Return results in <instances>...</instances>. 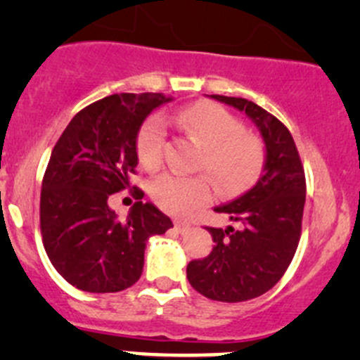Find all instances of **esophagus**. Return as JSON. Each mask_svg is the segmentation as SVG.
Here are the masks:
<instances>
[{
    "label": "esophagus",
    "instance_id": "1",
    "mask_svg": "<svg viewBox=\"0 0 360 360\" xmlns=\"http://www.w3.org/2000/svg\"><path fill=\"white\" fill-rule=\"evenodd\" d=\"M190 226H191V224L186 223V221H179V219L174 221V228H176L179 233H184V231H188V230H190Z\"/></svg>",
    "mask_w": 360,
    "mask_h": 360
}]
</instances>
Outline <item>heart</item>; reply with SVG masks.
Listing matches in <instances>:
<instances>
[{"label": "heart", "instance_id": "1", "mask_svg": "<svg viewBox=\"0 0 360 360\" xmlns=\"http://www.w3.org/2000/svg\"><path fill=\"white\" fill-rule=\"evenodd\" d=\"M176 122L200 144L197 165L212 176L224 193L244 190L259 177L266 158L263 141L244 130L240 120L230 111L200 101L184 108ZM165 137V123L160 116H151L143 123L137 132L136 153L144 169L155 170L162 165ZM150 193L160 209L184 216L212 198V184L202 174L167 172L153 179Z\"/></svg>", "mask_w": 360, "mask_h": 360}]
</instances>
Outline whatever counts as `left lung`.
<instances>
[{
	"label": "left lung",
	"instance_id": "8db88e82",
	"mask_svg": "<svg viewBox=\"0 0 360 360\" xmlns=\"http://www.w3.org/2000/svg\"><path fill=\"white\" fill-rule=\"evenodd\" d=\"M212 97L256 123L266 160L256 186L214 209L235 226L207 228L216 245L203 259L190 261L186 277L209 300L238 303L270 291L291 264L301 237L307 181L291 132L281 120L242 97Z\"/></svg>",
	"mask_w": 360,
	"mask_h": 360
}]
</instances>
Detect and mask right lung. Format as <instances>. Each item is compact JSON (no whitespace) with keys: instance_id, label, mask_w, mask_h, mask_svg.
Wrapping results in <instances>:
<instances>
[{"instance_id":"1","label":"right lung","mask_w":360,"mask_h":360,"mask_svg":"<svg viewBox=\"0 0 360 360\" xmlns=\"http://www.w3.org/2000/svg\"><path fill=\"white\" fill-rule=\"evenodd\" d=\"M162 94H115L76 112L53 146L41 183L39 228L53 268L86 292H118L139 281L144 249L172 221L143 190H130L136 203L125 221L108 205L112 193L130 186L136 174V139Z\"/></svg>"}]
</instances>
